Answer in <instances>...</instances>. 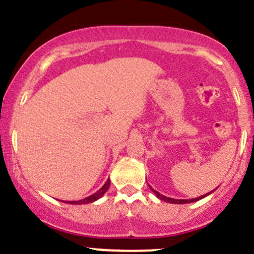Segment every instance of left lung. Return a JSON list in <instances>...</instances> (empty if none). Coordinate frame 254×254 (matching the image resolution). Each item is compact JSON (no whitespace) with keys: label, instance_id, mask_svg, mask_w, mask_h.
<instances>
[{"label":"left lung","instance_id":"left-lung-1","mask_svg":"<svg viewBox=\"0 0 254 254\" xmlns=\"http://www.w3.org/2000/svg\"><path fill=\"white\" fill-rule=\"evenodd\" d=\"M150 189H151V191H152V192L155 193V196H156L157 198H160V200H161V201H165V202H169V203H180V205H182V203H191V202H196V201L201 200V198L206 197V196H208V195H210L211 192H213V191H211V192L206 193V195H202V196H200V197H196V198H190V200H176V198L166 197V196L161 195V193H160V192H157L156 190H154V189H152L151 186H150Z\"/></svg>","mask_w":254,"mask_h":254}]
</instances>
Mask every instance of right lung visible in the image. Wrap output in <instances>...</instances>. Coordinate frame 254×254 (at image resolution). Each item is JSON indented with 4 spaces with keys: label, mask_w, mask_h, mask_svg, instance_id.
Instances as JSON below:
<instances>
[{
    "label": "right lung",
    "mask_w": 254,
    "mask_h": 254,
    "mask_svg": "<svg viewBox=\"0 0 254 254\" xmlns=\"http://www.w3.org/2000/svg\"><path fill=\"white\" fill-rule=\"evenodd\" d=\"M109 186H110V180L108 179L107 182L103 185L102 189L98 190L97 192L93 193V195L88 196V197L83 198V200H79V201H65V203H70V205H85V203H92L94 202V201L99 200L100 197H103L104 193L108 191V189H109ZM62 202H64V201H62Z\"/></svg>",
    "instance_id": "obj_1"
}]
</instances>
